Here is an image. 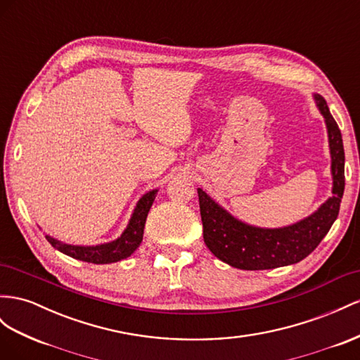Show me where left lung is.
I'll return each instance as SVG.
<instances>
[{"mask_svg": "<svg viewBox=\"0 0 360 360\" xmlns=\"http://www.w3.org/2000/svg\"><path fill=\"white\" fill-rule=\"evenodd\" d=\"M315 100L324 115L328 130L333 197L328 198L314 215L285 229L251 227L230 217L224 209L207 197L206 192L197 189L204 242L213 255L230 266L257 271L297 264L319 245L338 218L345 188L342 136L328 110L327 101L321 95H315Z\"/></svg>", "mask_w": 360, "mask_h": 360, "instance_id": "obj_1", "label": "left lung"}]
</instances>
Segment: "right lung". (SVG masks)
<instances>
[{
    "label": "right lung",
    "instance_id": "obj_1",
    "mask_svg": "<svg viewBox=\"0 0 360 360\" xmlns=\"http://www.w3.org/2000/svg\"><path fill=\"white\" fill-rule=\"evenodd\" d=\"M156 193L158 191H151L148 193H145V195L139 200L138 206L134 209L129 227L125 229L121 238H118L113 242H109V244H103L96 247H75V245L63 244V242L56 240L50 236H45V238L56 250L62 251L63 255L83 260V262H89V264L103 265V264H113V262L122 260L125 257H129L131 252H134V250L141 245L145 221H147V215L151 209L154 198H156Z\"/></svg>",
    "mask_w": 360,
    "mask_h": 360
}]
</instances>
